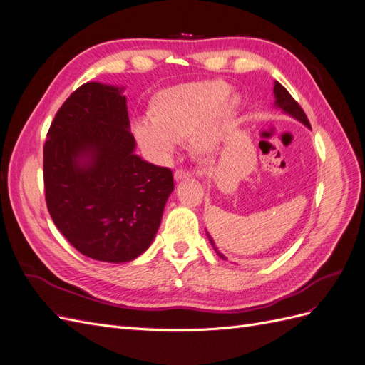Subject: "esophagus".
<instances>
[{"mask_svg": "<svg viewBox=\"0 0 365 365\" xmlns=\"http://www.w3.org/2000/svg\"><path fill=\"white\" fill-rule=\"evenodd\" d=\"M173 176H175L176 181H182V180H189L192 173L189 170H185V169H176Z\"/></svg>", "mask_w": 365, "mask_h": 365, "instance_id": "34e87169", "label": "esophagus"}]
</instances>
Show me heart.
Wrapping results in <instances>:
<instances>
[{
    "label": "heart",
    "instance_id": "heart-1",
    "mask_svg": "<svg viewBox=\"0 0 365 365\" xmlns=\"http://www.w3.org/2000/svg\"><path fill=\"white\" fill-rule=\"evenodd\" d=\"M230 91L224 81L168 88L152 98L150 120H138L132 134L157 161L170 158L176 141L189 137L197 153L210 155L220 146L239 108V96Z\"/></svg>",
    "mask_w": 365,
    "mask_h": 365
}]
</instances>
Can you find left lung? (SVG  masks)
Here are the masks:
<instances>
[{"instance_id": "1", "label": "left lung", "mask_w": 365, "mask_h": 365, "mask_svg": "<svg viewBox=\"0 0 365 365\" xmlns=\"http://www.w3.org/2000/svg\"><path fill=\"white\" fill-rule=\"evenodd\" d=\"M274 96H275V106L280 108L283 113L292 115V117L297 118L298 121H302V123L306 125L307 128H311V123H309V120H307L304 111L302 109V106L294 101V97L288 93V90H286V88H284L282 83H279V82L274 83ZM207 236H208V233H207ZM208 239H210V242H212V245H213L215 251L217 252V256L225 259V257L222 256V254H220V252L217 251V248L215 247V242L212 240V237L208 236Z\"/></svg>"}]
</instances>
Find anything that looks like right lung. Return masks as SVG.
Segmentation results:
<instances>
[{
  "label": "right lung",
  "instance_id": "right-lung-1",
  "mask_svg": "<svg viewBox=\"0 0 365 365\" xmlns=\"http://www.w3.org/2000/svg\"><path fill=\"white\" fill-rule=\"evenodd\" d=\"M123 88L88 82L63 102L43 146L54 225L83 256L125 263L155 237L173 190L169 168L135 155Z\"/></svg>",
  "mask_w": 365,
  "mask_h": 365
}]
</instances>
